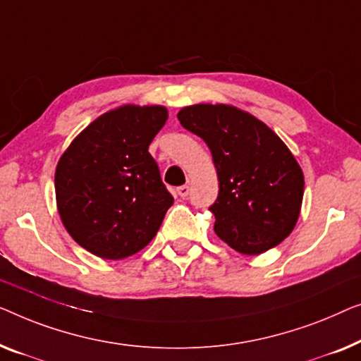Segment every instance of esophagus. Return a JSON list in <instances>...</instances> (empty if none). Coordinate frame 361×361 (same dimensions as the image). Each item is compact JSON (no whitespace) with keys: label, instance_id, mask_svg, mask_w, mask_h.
Listing matches in <instances>:
<instances>
[{"label":"esophagus","instance_id":"esophagus-1","mask_svg":"<svg viewBox=\"0 0 361 361\" xmlns=\"http://www.w3.org/2000/svg\"><path fill=\"white\" fill-rule=\"evenodd\" d=\"M176 192H178V195H180L181 197H186L188 195H190V186L183 185V186H180V188H176Z\"/></svg>","mask_w":361,"mask_h":361}]
</instances>
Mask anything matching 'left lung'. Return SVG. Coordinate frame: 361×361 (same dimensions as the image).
Instances as JSON below:
<instances>
[{
  "label": "left lung",
  "instance_id": "obj_1",
  "mask_svg": "<svg viewBox=\"0 0 361 361\" xmlns=\"http://www.w3.org/2000/svg\"><path fill=\"white\" fill-rule=\"evenodd\" d=\"M185 129L212 154L219 195L209 211L221 240L243 255H260L296 226L304 175L286 144L255 116L231 104L180 109Z\"/></svg>",
  "mask_w": 361,
  "mask_h": 361
}]
</instances>
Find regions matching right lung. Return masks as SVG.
<instances>
[{
	"instance_id": "right-lung-1",
	"label": "right lung",
	"mask_w": 361,
	"mask_h": 361,
	"mask_svg": "<svg viewBox=\"0 0 361 361\" xmlns=\"http://www.w3.org/2000/svg\"><path fill=\"white\" fill-rule=\"evenodd\" d=\"M169 119L165 106L126 104L75 137L55 170V197L75 242L106 260L142 250L173 204L149 145Z\"/></svg>"
}]
</instances>
